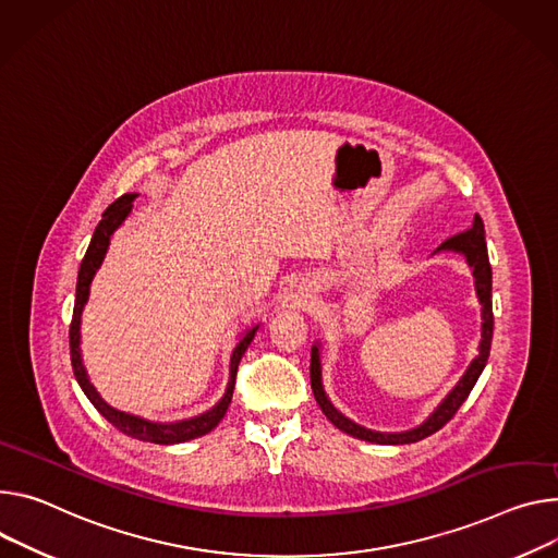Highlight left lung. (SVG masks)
<instances>
[{
  "label": "left lung",
  "instance_id": "obj_1",
  "mask_svg": "<svg viewBox=\"0 0 558 558\" xmlns=\"http://www.w3.org/2000/svg\"><path fill=\"white\" fill-rule=\"evenodd\" d=\"M440 248H449V251H459L468 258L472 274L476 278V293L483 305V333H481V347H478V356L472 361V365L468 367L465 376L461 378V383L456 385L449 396L438 404V410L416 429L410 432H400V434H380V432H372L365 429L356 423H351L349 418H344L333 404L327 400L325 391H323V383H320V356H318V347L312 349V389L316 396V402L320 404L323 414L344 434L361 438V440H369V442H380V445H408V442H416L423 440L427 436H432L434 432H438L440 427H445L453 414L459 412L461 404L468 400L470 391L474 389L481 372L485 369V363L489 359V347H492V333H494V314H492V267H489V258H487V244H485V231H483V220L476 214L474 222L470 229L456 233L451 238H447Z\"/></svg>",
  "mask_w": 558,
  "mask_h": 558
}]
</instances>
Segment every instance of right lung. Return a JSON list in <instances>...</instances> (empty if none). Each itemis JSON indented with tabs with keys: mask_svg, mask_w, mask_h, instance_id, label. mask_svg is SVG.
<instances>
[{
	"mask_svg": "<svg viewBox=\"0 0 558 558\" xmlns=\"http://www.w3.org/2000/svg\"><path fill=\"white\" fill-rule=\"evenodd\" d=\"M137 197V193H126L122 197H118L113 205L105 211L102 220H99V225L95 227V233L90 238V244L86 248V256L80 265V276H77V291H75V307H73V320H71V363H73V374L82 387V391L86 393V398L93 402V408L102 414L118 432L131 436V438H137V440H144V442H156V445H173V442H184V440H191V438H197V436H205L209 434L227 414L229 404H231V396H233V385H235V372H238V365H240V359L242 353L246 351V347L251 344L253 336H256L258 327H251L242 333L240 342L235 344L233 349V356H231V376H229V385H227V393L225 398L216 404L214 410H209L207 414L202 416H195V418H189V421H180V423H169V425H162V423H148L144 418H137V416H131V414H124V412H118L113 408H109V404L99 398V393L95 391V387L88 383V376H86V369L82 365V356H80V318H82V310L86 305L88 300V289H90V280L95 276V271L99 269V265H102L105 256H107V248H109V242H111V235L113 231L124 222V218L131 214V202Z\"/></svg>",
	"mask_w": 558,
	"mask_h": 558,
	"instance_id": "obj_1",
	"label": "right lung"
}]
</instances>
